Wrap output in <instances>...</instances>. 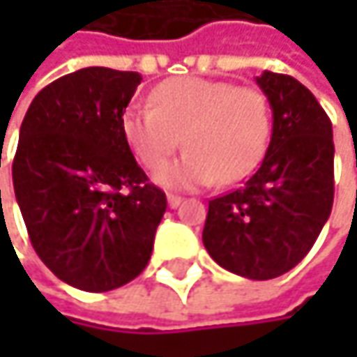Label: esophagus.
Wrapping results in <instances>:
<instances>
[{"mask_svg":"<svg viewBox=\"0 0 357 357\" xmlns=\"http://www.w3.org/2000/svg\"><path fill=\"white\" fill-rule=\"evenodd\" d=\"M167 204L169 208H178L181 204V196H176V194H167Z\"/></svg>","mask_w":357,"mask_h":357,"instance_id":"1","label":"esophagus"}]
</instances>
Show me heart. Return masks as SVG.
<instances>
[{
	"instance_id": "heart-1",
	"label": "heart",
	"mask_w": 357,
	"mask_h": 357,
	"mask_svg": "<svg viewBox=\"0 0 357 357\" xmlns=\"http://www.w3.org/2000/svg\"><path fill=\"white\" fill-rule=\"evenodd\" d=\"M151 101L153 105L128 109L121 128L149 169L162 165L184 136L188 153L155 174L165 188L238 181L258 165L268 146L273 115L258 89L190 76L159 84Z\"/></svg>"
}]
</instances>
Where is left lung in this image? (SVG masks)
Returning a JSON list of instances; mask_svg holds the SVG:
<instances>
[{"label": "left lung", "instance_id": "left-lung-1", "mask_svg": "<svg viewBox=\"0 0 357 357\" xmlns=\"http://www.w3.org/2000/svg\"><path fill=\"white\" fill-rule=\"evenodd\" d=\"M256 84L273 111V134L256 174L208 200L202 244L211 258L246 279L291 271L314 246L333 208V126L296 78L262 72Z\"/></svg>", "mask_w": 357, "mask_h": 357}]
</instances>
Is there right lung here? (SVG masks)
I'll use <instances>...</instances> for the list:
<instances>
[{"mask_svg":"<svg viewBox=\"0 0 357 357\" xmlns=\"http://www.w3.org/2000/svg\"><path fill=\"white\" fill-rule=\"evenodd\" d=\"M140 80L82 68L45 86L20 126L12 179L31 244L55 277L84 291L136 279L167 208L121 128Z\"/></svg>","mask_w":357,"mask_h":357,"instance_id":"add662e5","label":"right lung"}]
</instances>
